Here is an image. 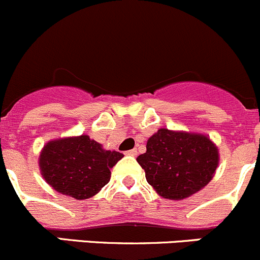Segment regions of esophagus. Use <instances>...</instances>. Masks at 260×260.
Segmentation results:
<instances>
[{"instance_id": "1", "label": "esophagus", "mask_w": 260, "mask_h": 260, "mask_svg": "<svg viewBox=\"0 0 260 260\" xmlns=\"http://www.w3.org/2000/svg\"><path fill=\"white\" fill-rule=\"evenodd\" d=\"M127 155H131V156H136L138 155V150L136 149H131V150H127L126 151Z\"/></svg>"}]
</instances>
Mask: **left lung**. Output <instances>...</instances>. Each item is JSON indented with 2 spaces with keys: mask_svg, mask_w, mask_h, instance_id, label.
Segmentation results:
<instances>
[{
  "mask_svg": "<svg viewBox=\"0 0 260 260\" xmlns=\"http://www.w3.org/2000/svg\"><path fill=\"white\" fill-rule=\"evenodd\" d=\"M136 160L159 196L183 200L211 181L218 166V149L202 134L159 129Z\"/></svg>",
  "mask_w": 260,
  "mask_h": 260,
  "instance_id": "obj_1",
  "label": "left lung"
}]
</instances>
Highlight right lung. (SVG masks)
I'll return each mask as SVG.
<instances>
[{"instance_id":"1","label":"right lung","mask_w":260,"mask_h":260,"mask_svg":"<svg viewBox=\"0 0 260 260\" xmlns=\"http://www.w3.org/2000/svg\"><path fill=\"white\" fill-rule=\"evenodd\" d=\"M124 156L105 150L88 135L56 139L45 144L40 153L43 178L56 192L76 200L99 193L111 177L110 169Z\"/></svg>"}]
</instances>
